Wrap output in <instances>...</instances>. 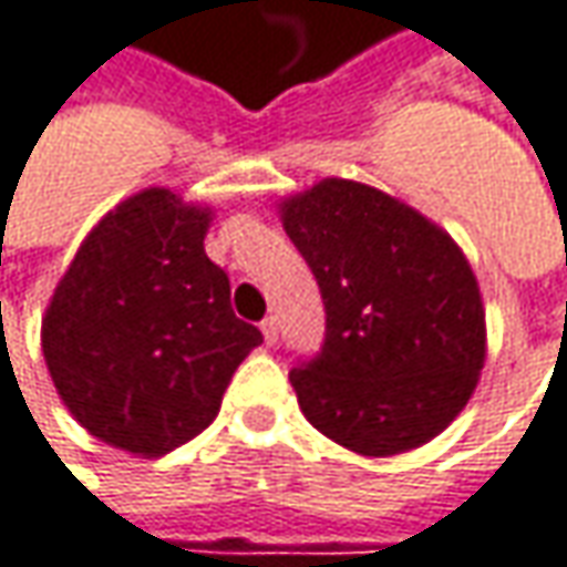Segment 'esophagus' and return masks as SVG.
<instances>
[{"label":"esophagus","mask_w":567,"mask_h":567,"mask_svg":"<svg viewBox=\"0 0 567 567\" xmlns=\"http://www.w3.org/2000/svg\"><path fill=\"white\" fill-rule=\"evenodd\" d=\"M261 332H264V342L267 344L277 342V319H274V316L261 319Z\"/></svg>","instance_id":"1"}]
</instances>
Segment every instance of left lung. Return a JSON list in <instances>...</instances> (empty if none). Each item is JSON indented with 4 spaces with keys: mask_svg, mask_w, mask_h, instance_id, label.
Instances as JSON below:
<instances>
[{
    "mask_svg": "<svg viewBox=\"0 0 567 567\" xmlns=\"http://www.w3.org/2000/svg\"><path fill=\"white\" fill-rule=\"evenodd\" d=\"M280 216L326 306L322 348L290 371L306 420L374 458L439 435L484 368V306L462 248L354 181L316 183Z\"/></svg>",
    "mask_w": 567,
    "mask_h": 567,
    "instance_id": "1",
    "label": "left lung"
}]
</instances>
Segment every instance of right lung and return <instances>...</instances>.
<instances>
[{
    "label": "right lung",
    "mask_w": 567,
    "mask_h": 567,
    "mask_svg": "<svg viewBox=\"0 0 567 567\" xmlns=\"http://www.w3.org/2000/svg\"><path fill=\"white\" fill-rule=\"evenodd\" d=\"M209 213L144 189L102 219L54 290L41 348L54 386L96 439L167 455L216 420L261 332L231 312L206 258Z\"/></svg>",
    "instance_id": "1"
}]
</instances>
